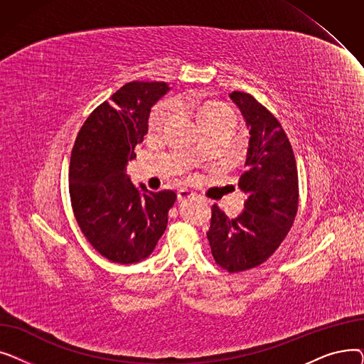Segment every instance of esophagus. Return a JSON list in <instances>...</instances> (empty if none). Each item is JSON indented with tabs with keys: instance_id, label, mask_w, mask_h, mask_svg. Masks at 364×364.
Masks as SVG:
<instances>
[{
	"instance_id": "1",
	"label": "esophagus",
	"mask_w": 364,
	"mask_h": 364,
	"mask_svg": "<svg viewBox=\"0 0 364 364\" xmlns=\"http://www.w3.org/2000/svg\"><path fill=\"white\" fill-rule=\"evenodd\" d=\"M196 196V193H193L192 190H188V188H180L178 190V199L180 200H186V199H190V198H195Z\"/></svg>"
}]
</instances>
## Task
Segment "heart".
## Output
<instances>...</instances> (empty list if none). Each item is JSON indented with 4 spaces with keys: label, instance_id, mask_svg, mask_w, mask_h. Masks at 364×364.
Returning <instances> with one entry per match:
<instances>
[{
    "label": "heart",
    "instance_id": "1",
    "mask_svg": "<svg viewBox=\"0 0 364 364\" xmlns=\"http://www.w3.org/2000/svg\"><path fill=\"white\" fill-rule=\"evenodd\" d=\"M192 103H193V109L198 113V118L203 127L213 122L224 121V119H235L233 112L227 106H223L220 103H215V102H206L203 105H198V102H192ZM169 112H171V106L168 103L158 105L150 113V119H149L150 127L151 128L161 127L169 117ZM196 156H199V151L196 153Z\"/></svg>",
    "mask_w": 364,
    "mask_h": 364
}]
</instances>
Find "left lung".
Instances as JSON below:
<instances>
[{
	"instance_id": "8db88e82",
	"label": "left lung",
	"mask_w": 364,
	"mask_h": 364,
	"mask_svg": "<svg viewBox=\"0 0 364 364\" xmlns=\"http://www.w3.org/2000/svg\"><path fill=\"white\" fill-rule=\"evenodd\" d=\"M250 129L246 171L239 187L245 209L228 218L214 205L206 233L215 262L230 273L269 259L291 230L298 211V171L292 146L274 114L251 94H228Z\"/></svg>"
}]
</instances>
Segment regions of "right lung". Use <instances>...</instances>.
<instances>
[{
  "mask_svg": "<svg viewBox=\"0 0 364 364\" xmlns=\"http://www.w3.org/2000/svg\"><path fill=\"white\" fill-rule=\"evenodd\" d=\"M169 91L166 82H128L95 109L75 140L69 193L87 240L112 262L146 259L168 225L177 195L150 192L127 176L134 149L149 129L151 106Z\"/></svg>",
  "mask_w": 364,
  "mask_h": 364,
  "instance_id": "obj_1",
  "label": "right lung"
}]
</instances>
